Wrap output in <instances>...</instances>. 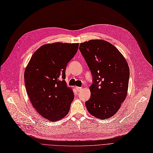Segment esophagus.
Here are the masks:
<instances>
[{
	"instance_id": "1",
	"label": "esophagus",
	"mask_w": 153,
	"mask_h": 153,
	"mask_svg": "<svg viewBox=\"0 0 153 153\" xmlns=\"http://www.w3.org/2000/svg\"><path fill=\"white\" fill-rule=\"evenodd\" d=\"M76 90H77L78 92H79L82 89V88L81 87H76Z\"/></svg>"
}]
</instances>
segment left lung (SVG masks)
Wrapping results in <instances>:
<instances>
[{"label": "left lung", "instance_id": "left-lung-1", "mask_svg": "<svg viewBox=\"0 0 153 153\" xmlns=\"http://www.w3.org/2000/svg\"><path fill=\"white\" fill-rule=\"evenodd\" d=\"M79 50L91 71V97L86 101L93 116L106 120L114 116L126 100L130 71L127 62L118 50L102 39L81 43Z\"/></svg>", "mask_w": 153, "mask_h": 153}]
</instances>
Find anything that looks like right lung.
I'll list each match as a JSON object with an SVG mask.
<instances>
[{
    "mask_svg": "<svg viewBox=\"0 0 153 153\" xmlns=\"http://www.w3.org/2000/svg\"><path fill=\"white\" fill-rule=\"evenodd\" d=\"M79 43L44 45L33 53L25 72L26 89L38 114L51 122L67 115L74 98L67 87V65L76 53Z\"/></svg>",
    "mask_w": 153,
    "mask_h": 153,
    "instance_id": "add662e5",
    "label": "right lung"
}]
</instances>
